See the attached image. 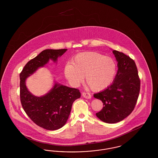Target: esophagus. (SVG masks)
<instances>
[{"label": "esophagus", "instance_id": "obj_1", "mask_svg": "<svg viewBox=\"0 0 158 158\" xmlns=\"http://www.w3.org/2000/svg\"><path fill=\"white\" fill-rule=\"evenodd\" d=\"M82 97L86 99H90L91 95L89 93H88V92H82Z\"/></svg>", "mask_w": 158, "mask_h": 158}]
</instances>
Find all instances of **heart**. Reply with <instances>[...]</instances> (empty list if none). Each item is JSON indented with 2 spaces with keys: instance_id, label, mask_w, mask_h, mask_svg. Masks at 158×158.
Instances as JSON below:
<instances>
[{
  "instance_id": "1",
  "label": "heart",
  "mask_w": 158,
  "mask_h": 158,
  "mask_svg": "<svg viewBox=\"0 0 158 158\" xmlns=\"http://www.w3.org/2000/svg\"><path fill=\"white\" fill-rule=\"evenodd\" d=\"M116 72L117 64L113 58L94 52L77 54L64 69L65 77L73 85L82 82L85 76L86 84L94 91L108 88Z\"/></svg>"
}]
</instances>
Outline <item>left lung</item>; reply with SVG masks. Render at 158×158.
<instances>
[{
    "instance_id": "1",
    "label": "left lung",
    "mask_w": 158,
    "mask_h": 158,
    "mask_svg": "<svg viewBox=\"0 0 158 158\" xmlns=\"http://www.w3.org/2000/svg\"><path fill=\"white\" fill-rule=\"evenodd\" d=\"M118 62V70L113 83L94 95L102 101L103 108L96 113L99 119L106 123L124 120L133 111L139 97L140 81L135 61L122 52L113 50Z\"/></svg>"
}]
</instances>
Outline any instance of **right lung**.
Returning <instances> with one entry per match:
<instances>
[{"instance_id": "obj_1", "label": "right lung", "mask_w": 158, "mask_h": 158, "mask_svg": "<svg viewBox=\"0 0 158 158\" xmlns=\"http://www.w3.org/2000/svg\"><path fill=\"white\" fill-rule=\"evenodd\" d=\"M68 49H47L29 61L20 73V99L25 112L37 126L48 130L62 127L67 122L72 106L81 97L76 88L56 82L52 89L42 97H36L28 90L25 85L27 77L39 68L44 67L50 59L56 62Z\"/></svg>"}]
</instances>
